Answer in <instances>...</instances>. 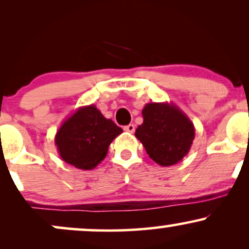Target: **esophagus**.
<instances>
[{
    "label": "esophagus",
    "mask_w": 249,
    "mask_h": 249,
    "mask_svg": "<svg viewBox=\"0 0 249 249\" xmlns=\"http://www.w3.org/2000/svg\"><path fill=\"white\" fill-rule=\"evenodd\" d=\"M124 130L126 131V132L133 133L134 132V125L133 124H128V125H126V126H124Z\"/></svg>",
    "instance_id": "esophagus-1"
}]
</instances>
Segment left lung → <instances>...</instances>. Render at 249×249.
Wrapping results in <instances>:
<instances>
[{
  "label": "left lung",
  "mask_w": 249,
  "mask_h": 249,
  "mask_svg": "<svg viewBox=\"0 0 249 249\" xmlns=\"http://www.w3.org/2000/svg\"><path fill=\"white\" fill-rule=\"evenodd\" d=\"M144 121L134 136L153 161L172 166L190 152L196 137L192 121L173 103H147L142 111Z\"/></svg>",
  "instance_id": "left-lung-1"
}]
</instances>
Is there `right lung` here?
Listing matches in <instances>:
<instances>
[{
  "instance_id": "right-lung-1",
  "label": "right lung",
  "mask_w": 249,
  "mask_h": 249,
  "mask_svg": "<svg viewBox=\"0 0 249 249\" xmlns=\"http://www.w3.org/2000/svg\"><path fill=\"white\" fill-rule=\"evenodd\" d=\"M122 132L121 127L91 104L78 107L62 123L55 145L67 164L89 171L107 157L110 144Z\"/></svg>"
}]
</instances>
